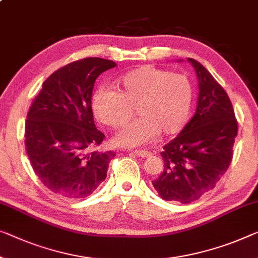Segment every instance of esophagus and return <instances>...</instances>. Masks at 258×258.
I'll return each instance as SVG.
<instances>
[{
	"label": "esophagus",
	"instance_id": "1",
	"mask_svg": "<svg viewBox=\"0 0 258 258\" xmlns=\"http://www.w3.org/2000/svg\"><path fill=\"white\" fill-rule=\"evenodd\" d=\"M133 153L139 157H148V156L152 155L151 152L145 151V149H144V151H140V149H136V151H133Z\"/></svg>",
	"mask_w": 258,
	"mask_h": 258
}]
</instances>
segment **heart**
Instances as JSON below:
<instances>
[{
    "label": "heart",
    "instance_id": "1",
    "mask_svg": "<svg viewBox=\"0 0 258 258\" xmlns=\"http://www.w3.org/2000/svg\"><path fill=\"white\" fill-rule=\"evenodd\" d=\"M114 89L99 88L91 104L96 118L113 130L124 127L137 107L141 118L118 134L120 145L147 144L160 132L175 134L189 118L194 87L186 75L146 66L119 79Z\"/></svg>",
    "mask_w": 258,
    "mask_h": 258
}]
</instances>
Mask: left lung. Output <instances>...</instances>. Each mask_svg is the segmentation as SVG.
I'll return each mask as SVG.
<instances>
[{"label":"left lung","mask_w":258,"mask_h":258,"mask_svg":"<svg viewBox=\"0 0 258 258\" xmlns=\"http://www.w3.org/2000/svg\"><path fill=\"white\" fill-rule=\"evenodd\" d=\"M198 78L195 116L174 140L163 147V172L152 184L164 201L189 204L212 190L233 159L237 120L232 102L211 73L187 59Z\"/></svg>","instance_id":"1"}]
</instances>
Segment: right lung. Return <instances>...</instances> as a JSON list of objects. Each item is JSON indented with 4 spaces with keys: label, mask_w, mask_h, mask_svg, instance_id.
<instances>
[{
    "label": "right lung",
    "mask_w": 258,
    "mask_h": 258,
    "mask_svg": "<svg viewBox=\"0 0 258 258\" xmlns=\"http://www.w3.org/2000/svg\"><path fill=\"white\" fill-rule=\"evenodd\" d=\"M116 62L86 57L45 80L25 121V151L33 171L54 194L68 199L90 196L106 177L112 151L98 152L105 136L91 109L96 79Z\"/></svg>",
    "instance_id": "add662e5"
}]
</instances>
